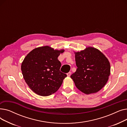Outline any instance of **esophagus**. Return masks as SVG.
I'll list each match as a JSON object with an SVG mask.
<instances>
[{"instance_id": "esophagus-1", "label": "esophagus", "mask_w": 127, "mask_h": 127, "mask_svg": "<svg viewBox=\"0 0 127 127\" xmlns=\"http://www.w3.org/2000/svg\"><path fill=\"white\" fill-rule=\"evenodd\" d=\"M71 72H68L67 74V76H68V77H69V76H70V75H71Z\"/></svg>"}]
</instances>
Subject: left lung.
Listing matches in <instances>:
<instances>
[{
    "instance_id": "8db88e82",
    "label": "left lung",
    "mask_w": 127,
    "mask_h": 127,
    "mask_svg": "<svg viewBox=\"0 0 127 127\" xmlns=\"http://www.w3.org/2000/svg\"><path fill=\"white\" fill-rule=\"evenodd\" d=\"M75 53L78 68L70 77L76 86L86 94L99 91L109 79V60L101 51L91 47Z\"/></svg>"
}]
</instances>
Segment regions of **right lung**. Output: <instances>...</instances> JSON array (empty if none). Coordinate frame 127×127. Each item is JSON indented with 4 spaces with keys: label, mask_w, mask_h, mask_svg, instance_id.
<instances>
[{
    "label": "right lung",
    "mask_w": 127,
    "mask_h": 127,
    "mask_svg": "<svg viewBox=\"0 0 127 127\" xmlns=\"http://www.w3.org/2000/svg\"><path fill=\"white\" fill-rule=\"evenodd\" d=\"M64 51L46 46L34 49L25 58L21 65L23 77L36 94L51 95L59 90L67 77L60 71L61 63L58 59Z\"/></svg>",
    "instance_id": "1"
}]
</instances>
